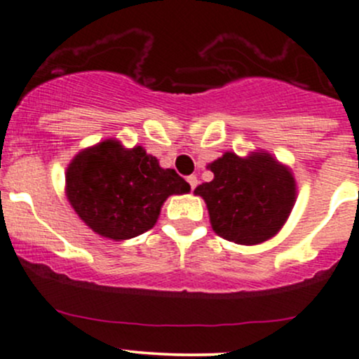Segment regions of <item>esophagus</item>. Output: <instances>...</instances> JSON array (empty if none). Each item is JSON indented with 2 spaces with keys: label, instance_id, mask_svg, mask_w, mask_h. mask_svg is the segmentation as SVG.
Wrapping results in <instances>:
<instances>
[{
  "label": "esophagus",
  "instance_id": "obj_1",
  "mask_svg": "<svg viewBox=\"0 0 359 359\" xmlns=\"http://www.w3.org/2000/svg\"><path fill=\"white\" fill-rule=\"evenodd\" d=\"M187 181H188V183H190L191 190H195V187H197V184H198V180H197V176H188Z\"/></svg>",
  "mask_w": 359,
  "mask_h": 359
}]
</instances>
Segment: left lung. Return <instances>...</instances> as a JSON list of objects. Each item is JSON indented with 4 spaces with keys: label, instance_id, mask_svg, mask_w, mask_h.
I'll return each instance as SVG.
<instances>
[{
    "label": "left lung",
    "instance_id": "obj_1",
    "mask_svg": "<svg viewBox=\"0 0 359 359\" xmlns=\"http://www.w3.org/2000/svg\"><path fill=\"white\" fill-rule=\"evenodd\" d=\"M207 169L212 181L194 194L204 198L214 233L238 245H257L282 230L297 197L289 165L256 150L245 157L224 152Z\"/></svg>",
    "mask_w": 359,
    "mask_h": 359
}]
</instances>
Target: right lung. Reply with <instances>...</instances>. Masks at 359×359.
Returning a JSON list of instances; mask_svg holds the SVG:
<instances>
[{
    "instance_id": "1",
    "label": "right lung",
    "mask_w": 359,
    "mask_h": 359,
    "mask_svg": "<svg viewBox=\"0 0 359 359\" xmlns=\"http://www.w3.org/2000/svg\"><path fill=\"white\" fill-rule=\"evenodd\" d=\"M188 191L175 169H162L143 147L126 149L116 138L81 150L65 171V195L77 216L116 242L149 231L169 195Z\"/></svg>"
}]
</instances>
